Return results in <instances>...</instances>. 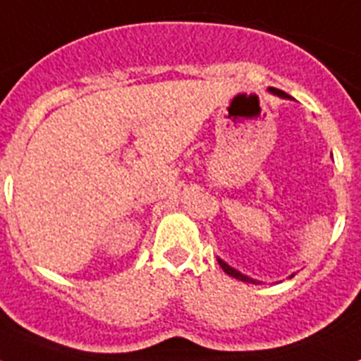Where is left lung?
Segmentation results:
<instances>
[{
  "mask_svg": "<svg viewBox=\"0 0 361 361\" xmlns=\"http://www.w3.org/2000/svg\"><path fill=\"white\" fill-rule=\"evenodd\" d=\"M269 92H271V94L279 95V97H282V99H291V97H289L288 94H286V92L276 90V88H269ZM216 260H219L220 267H222V269H224V273H228V275H229V276H233V279L242 280V282H247V283H260V282H258V280L251 279V276L244 275V273H240V271H238V269H235V267H231V266H229V264H226L224 260H222V258L216 257ZM291 276H295V275H291Z\"/></svg>",
  "mask_w": 361,
  "mask_h": 361,
  "instance_id": "8db88e82",
  "label": "left lung"
}]
</instances>
